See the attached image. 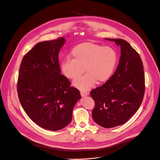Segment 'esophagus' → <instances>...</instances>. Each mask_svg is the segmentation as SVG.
Returning a JSON list of instances; mask_svg holds the SVG:
<instances>
[{
    "mask_svg": "<svg viewBox=\"0 0 160 160\" xmlns=\"http://www.w3.org/2000/svg\"><path fill=\"white\" fill-rule=\"evenodd\" d=\"M80 93H81V95L82 97H84V96H87L89 95V93H88V92L86 91H83V90H81L80 91Z\"/></svg>",
    "mask_w": 160,
    "mask_h": 160,
    "instance_id": "esophagus-1",
    "label": "esophagus"
}]
</instances>
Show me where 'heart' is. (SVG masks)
Listing matches in <instances>:
<instances>
[{"label":"heart","instance_id":"1","mask_svg":"<svg viewBox=\"0 0 160 160\" xmlns=\"http://www.w3.org/2000/svg\"><path fill=\"white\" fill-rule=\"evenodd\" d=\"M74 58L67 57L62 63L64 75L74 79L85 71L88 73L76 79L73 84L81 90H87L93 86L97 80L103 82L112 76L116 67L118 56L116 51L109 46L89 42L81 44L72 51Z\"/></svg>","mask_w":160,"mask_h":160}]
</instances>
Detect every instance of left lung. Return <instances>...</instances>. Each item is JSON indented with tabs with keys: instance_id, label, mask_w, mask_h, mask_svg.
Instances as JSON below:
<instances>
[{
	"instance_id": "1",
	"label": "left lung",
	"mask_w": 160,
	"mask_h": 160,
	"mask_svg": "<svg viewBox=\"0 0 160 160\" xmlns=\"http://www.w3.org/2000/svg\"><path fill=\"white\" fill-rule=\"evenodd\" d=\"M121 48L117 69L103 85L91 91L95 101L93 120L103 128L127 122L137 111L145 92L144 67L138 53L125 40L108 39Z\"/></svg>"
}]
</instances>
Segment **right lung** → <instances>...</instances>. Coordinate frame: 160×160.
Instances as JSON below:
<instances>
[{
  "instance_id": "obj_1",
  "label": "right lung",
  "mask_w": 160,
  "mask_h": 160,
  "mask_svg": "<svg viewBox=\"0 0 160 160\" xmlns=\"http://www.w3.org/2000/svg\"><path fill=\"white\" fill-rule=\"evenodd\" d=\"M65 42L60 38L35 44L22 59L17 83L18 98L27 116L39 127L52 131L68 125L81 97L61 74L58 54Z\"/></svg>"
}]
</instances>
